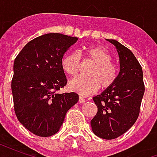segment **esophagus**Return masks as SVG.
Here are the masks:
<instances>
[{
  "label": "esophagus",
  "mask_w": 157,
  "mask_h": 157,
  "mask_svg": "<svg viewBox=\"0 0 157 157\" xmlns=\"http://www.w3.org/2000/svg\"><path fill=\"white\" fill-rule=\"evenodd\" d=\"M85 101L86 100L82 97H79V102L80 103H83V102H85Z\"/></svg>",
  "instance_id": "obj_1"
}]
</instances>
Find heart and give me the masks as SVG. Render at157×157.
Returning a JSON list of instances; mask_svg holds the SVG:
<instances>
[{
    "label": "heart",
    "mask_w": 157,
    "mask_h": 157,
    "mask_svg": "<svg viewBox=\"0 0 157 157\" xmlns=\"http://www.w3.org/2000/svg\"><path fill=\"white\" fill-rule=\"evenodd\" d=\"M84 54L94 66L87 73L89 77L74 79L70 82L69 89L82 96H86L96 92L99 86L102 90L112 86L118 78V70L112 62L111 54L99 46H88L84 48ZM81 60L76 53L65 55L62 59L63 71L71 77H76L80 72Z\"/></svg>",
    "instance_id": "heart-1"
}]
</instances>
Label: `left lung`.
Listing matches in <instances>:
<instances>
[{
    "label": "left lung",
    "mask_w": 157,
    "mask_h": 157,
    "mask_svg": "<svg viewBox=\"0 0 157 157\" xmlns=\"http://www.w3.org/2000/svg\"><path fill=\"white\" fill-rule=\"evenodd\" d=\"M117 48L120 71L114 84L93 98L98 113L91 120L93 133L105 140L118 138L138 118L145 92L141 65L128 48L107 39Z\"/></svg>",
    "instance_id": "8db88e82"
}]
</instances>
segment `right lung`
Instances as JSON below:
<instances>
[{
    "label": "right lung",
    "mask_w": 157,
    "mask_h": 157,
    "mask_svg": "<svg viewBox=\"0 0 157 157\" xmlns=\"http://www.w3.org/2000/svg\"><path fill=\"white\" fill-rule=\"evenodd\" d=\"M78 38L47 33L29 42L16 57L12 92L17 118L33 134H56L69 109L78 102L75 92L57 93L66 83L62 58Z\"/></svg>",
    "instance_id": "add662e5"
}]
</instances>
